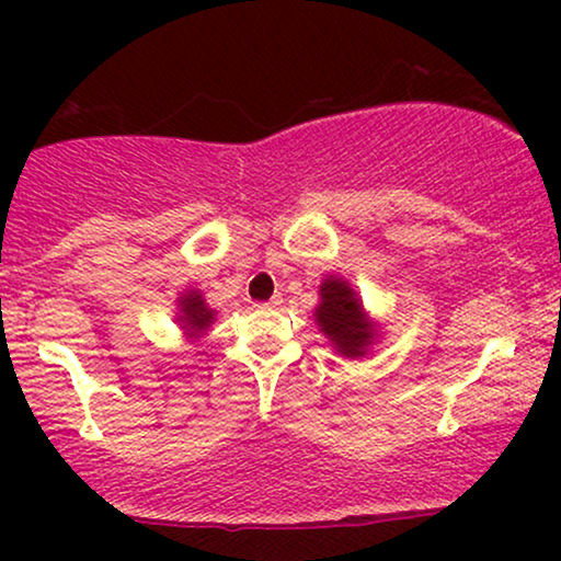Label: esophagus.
<instances>
[{
  "label": "esophagus",
  "mask_w": 561,
  "mask_h": 561,
  "mask_svg": "<svg viewBox=\"0 0 561 561\" xmlns=\"http://www.w3.org/2000/svg\"><path fill=\"white\" fill-rule=\"evenodd\" d=\"M283 301H280V296H275V298H271V301H265V304H260L257 309H278Z\"/></svg>",
  "instance_id": "esophagus-1"
}]
</instances>
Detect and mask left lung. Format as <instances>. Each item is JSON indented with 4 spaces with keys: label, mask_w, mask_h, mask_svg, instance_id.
<instances>
[{
    "label": "left lung",
    "mask_w": 561,
    "mask_h": 561,
    "mask_svg": "<svg viewBox=\"0 0 561 561\" xmlns=\"http://www.w3.org/2000/svg\"><path fill=\"white\" fill-rule=\"evenodd\" d=\"M319 332L332 342L336 355L359 359L378 340L380 324L365 311L363 298L350 280L327 275L319 286V304L313 309Z\"/></svg>",
    "instance_id": "obj_1"
}]
</instances>
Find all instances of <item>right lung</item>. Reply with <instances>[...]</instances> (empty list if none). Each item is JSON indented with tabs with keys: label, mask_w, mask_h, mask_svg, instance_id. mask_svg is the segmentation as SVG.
I'll list each match as a JSON object with an SVG mask.
<instances>
[{
	"label": "right lung",
	"mask_w": 561,
	"mask_h": 561,
	"mask_svg": "<svg viewBox=\"0 0 561 561\" xmlns=\"http://www.w3.org/2000/svg\"><path fill=\"white\" fill-rule=\"evenodd\" d=\"M214 319H217V309H211L206 304L204 294L198 288H186L175 298V324L181 327V332L186 340L196 342L209 332Z\"/></svg>",
	"instance_id": "add662e5"
}]
</instances>
